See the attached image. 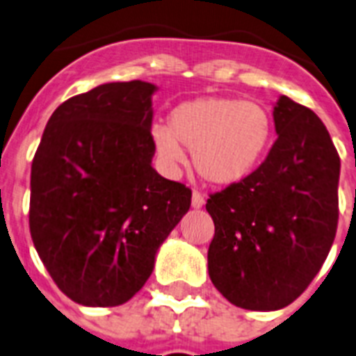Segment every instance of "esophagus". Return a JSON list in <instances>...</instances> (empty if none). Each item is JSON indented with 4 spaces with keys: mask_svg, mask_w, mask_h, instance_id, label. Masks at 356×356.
Returning <instances> with one entry per match:
<instances>
[{
    "mask_svg": "<svg viewBox=\"0 0 356 356\" xmlns=\"http://www.w3.org/2000/svg\"><path fill=\"white\" fill-rule=\"evenodd\" d=\"M204 195H202V193H198V191H193V200H191V204H193V207H196V209H198V207H202L204 206Z\"/></svg>",
    "mask_w": 356,
    "mask_h": 356,
    "instance_id": "obj_1",
    "label": "esophagus"
}]
</instances>
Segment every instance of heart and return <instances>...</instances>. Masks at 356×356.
<instances>
[{
  "label": "heart",
  "mask_w": 356,
  "mask_h": 356,
  "mask_svg": "<svg viewBox=\"0 0 356 356\" xmlns=\"http://www.w3.org/2000/svg\"><path fill=\"white\" fill-rule=\"evenodd\" d=\"M275 139L268 108L255 101L209 95L181 102L170 112L169 127L156 124L152 143L167 165L184 160L191 149L193 167L202 180L232 186L263 163Z\"/></svg>",
  "instance_id": "1"
}]
</instances>
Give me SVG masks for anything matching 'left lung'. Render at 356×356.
<instances>
[{
    "label": "left lung",
    "instance_id": "8db88e82",
    "mask_svg": "<svg viewBox=\"0 0 356 356\" xmlns=\"http://www.w3.org/2000/svg\"><path fill=\"white\" fill-rule=\"evenodd\" d=\"M277 139L257 169L209 195V277L229 303L277 311L311 285L338 226L340 156L316 113L281 95Z\"/></svg>",
    "mask_w": 356,
    "mask_h": 356
}]
</instances>
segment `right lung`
Returning a JSON list of instances; mask_svg holds the SVG:
<instances>
[{"label": "right lung", "mask_w": 356, "mask_h": 356, "mask_svg": "<svg viewBox=\"0 0 356 356\" xmlns=\"http://www.w3.org/2000/svg\"><path fill=\"white\" fill-rule=\"evenodd\" d=\"M150 82H110L67 99L31 167L29 227L56 286L86 307L123 305L191 207V189L152 169Z\"/></svg>", "instance_id": "right-lung-1"}]
</instances>
